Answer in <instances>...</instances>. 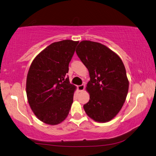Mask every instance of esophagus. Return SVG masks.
Masks as SVG:
<instances>
[{"mask_svg": "<svg viewBox=\"0 0 156 156\" xmlns=\"http://www.w3.org/2000/svg\"><path fill=\"white\" fill-rule=\"evenodd\" d=\"M77 88H78V90L79 91H82L84 90V89H85V85H83H83H78Z\"/></svg>", "mask_w": 156, "mask_h": 156, "instance_id": "34e87169", "label": "esophagus"}]
</instances>
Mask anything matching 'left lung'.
Instances as JSON below:
<instances>
[{
	"instance_id": "obj_1",
	"label": "left lung",
	"mask_w": 156,
	"mask_h": 156,
	"mask_svg": "<svg viewBox=\"0 0 156 156\" xmlns=\"http://www.w3.org/2000/svg\"><path fill=\"white\" fill-rule=\"evenodd\" d=\"M76 52L90 77L87 85L90 98L84 110L96 122L110 121L122 109L128 91L123 62L108 47L91 41H81Z\"/></svg>"
}]
</instances>
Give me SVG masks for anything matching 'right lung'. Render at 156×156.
I'll list each match as a JSON object with an SVG mask.
<instances>
[{"label":"right lung","mask_w":156,"mask_h":156,"mask_svg":"<svg viewBox=\"0 0 156 156\" xmlns=\"http://www.w3.org/2000/svg\"><path fill=\"white\" fill-rule=\"evenodd\" d=\"M78 44L68 39L51 44L34 58L29 69L28 103L34 115L47 124H58L69 115L76 87L66 75Z\"/></svg>","instance_id":"1"}]
</instances>
